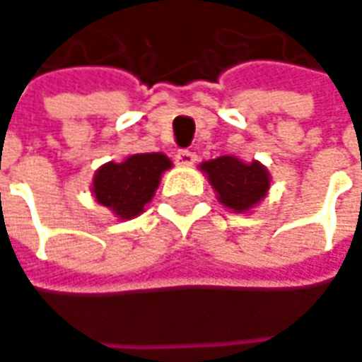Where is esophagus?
I'll return each mask as SVG.
<instances>
[{
  "label": "esophagus",
  "mask_w": 362,
  "mask_h": 362,
  "mask_svg": "<svg viewBox=\"0 0 362 362\" xmlns=\"http://www.w3.org/2000/svg\"><path fill=\"white\" fill-rule=\"evenodd\" d=\"M176 161H178L180 165H192V163H197V153L190 151V149H180V151L176 153Z\"/></svg>",
  "instance_id": "esophagus-1"
}]
</instances>
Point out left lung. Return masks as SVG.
<instances>
[{
  "instance_id": "8db88e82",
  "label": "left lung",
  "mask_w": 362,
  "mask_h": 362,
  "mask_svg": "<svg viewBox=\"0 0 362 362\" xmlns=\"http://www.w3.org/2000/svg\"><path fill=\"white\" fill-rule=\"evenodd\" d=\"M201 168L206 172L211 186L217 190L219 202L238 213H244L262 201L270 186L268 172L258 161L244 163L238 158L221 156L217 160L204 161Z\"/></svg>"
}]
</instances>
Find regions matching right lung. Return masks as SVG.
Masks as SVG:
<instances>
[{
    "label": "right lung",
    "mask_w": 362,
    "mask_h": 362,
    "mask_svg": "<svg viewBox=\"0 0 362 362\" xmlns=\"http://www.w3.org/2000/svg\"><path fill=\"white\" fill-rule=\"evenodd\" d=\"M172 168L163 153H137L122 163H106L94 176L96 201L112 209L120 219L137 217L151 201L161 172Z\"/></svg>",
    "instance_id": "right-lung-1"
}]
</instances>
